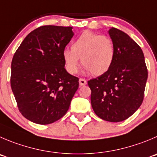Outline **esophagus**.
Listing matches in <instances>:
<instances>
[{
	"instance_id": "esophagus-1",
	"label": "esophagus",
	"mask_w": 157,
	"mask_h": 157,
	"mask_svg": "<svg viewBox=\"0 0 157 157\" xmlns=\"http://www.w3.org/2000/svg\"><path fill=\"white\" fill-rule=\"evenodd\" d=\"M86 84H87V82H86V79L82 78H79V85H80V86H86Z\"/></svg>"
}]
</instances>
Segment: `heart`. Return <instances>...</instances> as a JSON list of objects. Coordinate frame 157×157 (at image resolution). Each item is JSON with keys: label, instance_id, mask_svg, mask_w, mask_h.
<instances>
[{"label": "heart", "instance_id": "obj_1", "mask_svg": "<svg viewBox=\"0 0 157 157\" xmlns=\"http://www.w3.org/2000/svg\"><path fill=\"white\" fill-rule=\"evenodd\" d=\"M63 59L68 73H77L82 65L93 75L106 72L115 59V46L111 38L92 31L82 33L71 44V49L63 51Z\"/></svg>", "mask_w": 157, "mask_h": 157}]
</instances>
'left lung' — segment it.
<instances>
[{
	"instance_id": "1",
	"label": "left lung",
	"mask_w": 157,
	"mask_h": 157,
	"mask_svg": "<svg viewBox=\"0 0 157 157\" xmlns=\"http://www.w3.org/2000/svg\"><path fill=\"white\" fill-rule=\"evenodd\" d=\"M109 34L115 46L113 65L88 85L95 114L117 122L130 117L141 105L148 71L143 51L135 41L117 28H112Z\"/></svg>"
}]
</instances>
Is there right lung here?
<instances>
[{"instance_id": "1", "label": "right lung", "mask_w": 157, "mask_h": 157, "mask_svg": "<svg viewBox=\"0 0 157 157\" xmlns=\"http://www.w3.org/2000/svg\"><path fill=\"white\" fill-rule=\"evenodd\" d=\"M74 35L71 27L44 25L30 32L11 62L10 86L24 117L41 125L65 115L78 78L67 72L63 51Z\"/></svg>"}]
</instances>
